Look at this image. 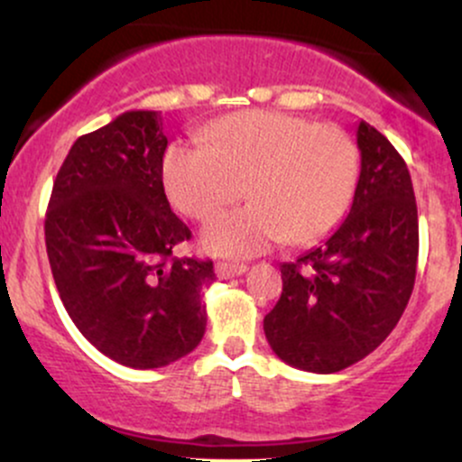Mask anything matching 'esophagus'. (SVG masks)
Masks as SVG:
<instances>
[{"mask_svg":"<svg viewBox=\"0 0 462 462\" xmlns=\"http://www.w3.org/2000/svg\"><path fill=\"white\" fill-rule=\"evenodd\" d=\"M245 272H247V264L243 263L219 261L215 264V273L219 275V278H235V275H243Z\"/></svg>","mask_w":462,"mask_h":462,"instance_id":"obj_1","label":"esophagus"}]
</instances>
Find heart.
<instances>
[{
	"instance_id": "heart-1",
	"label": "heart",
	"mask_w": 462,
	"mask_h": 462,
	"mask_svg": "<svg viewBox=\"0 0 462 462\" xmlns=\"http://www.w3.org/2000/svg\"><path fill=\"white\" fill-rule=\"evenodd\" d=\"M358 176L360 153L346 130L278 110L226 116L162 158L164 190L190 219L208 221L252 198L204 230V245L226 256L326 236L347 215Z\"/></svg>"
}]
</instances>
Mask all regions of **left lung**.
Returning a JSON list of instances; mask_svg holds the SVG:
<instances>
[{"instance_id":"left-lung-1","label":"left lung","mask_w":462,"mask_h":462,"mask_svg":"<svg viewBox=\"0 0 462 462\" xmlns=\"http://www.w3.org/2000/svg\"><path fill=\"white\" fill-rule=\"evenodd\" d=\"M360 176L337 232L284 263L264 337L291 367L334 374L363 360L400 321L417 273V201L404 158L360 121Z\"/></svg>"}]
</instances>
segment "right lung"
Instances as JSON below:
<instances>
[{"instance_id": "1", "label": "right lung", "mask_w": 462, "mask_h": 462, "mask_svg": "<svg viewBox=\"0 0 462 462\" xmlns=\"http://www.w3.org/2000/svg\"><path fill=\"white\" fill-rule=\"evenodd\" d=\"M156 110H130L79 136L54 180L45 247L62 304L99 352L132 369L187 356L206 330L213 261L178 258L190 230L162 187Z\"/></svg>"}]
</instances>
